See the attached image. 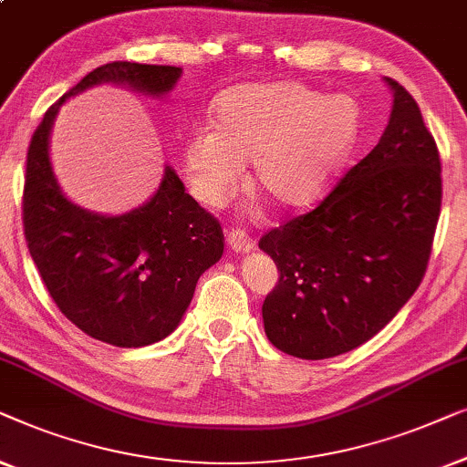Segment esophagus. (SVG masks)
<instances>
[{
	"label": "esophagus",
	"instance_id": "34e87169",
	"mask_svg": "<svg viewBox=\"0 0 467 467\" xmlns=\"http://www.w3.org/2000/svg\"><path fill=\"white\" fill-rule=\"evenodd\" d=\"M226 243H228V247H231L233 252H236V254H247V252H252V249H254L252 239H249L247 233L241 231V228H236V231L228 233Z\"/></svg>",
	"mask_w": 467,
	"mask_h": 467
}]
</instances>
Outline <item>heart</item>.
Wrapping results in <instances>:
<instances>
[{
    "label": "heart",
    "mask_w": 467,
    "mask_h": 467,
    "mask_svg": "<svg viewBox=\"0 0 467 467\" xmlns=\"http://www.w3.org/2000/svg\"><path fill=\"white\" fill-rule=\"evenodd\" d=\"M209 122L190 130L182 152L188 186L207 207H222L236 192L247 159L252 183L268 201L311 205L362 135L356 99L298 82L236 84L213 101Z\"/></svg>",
    "instance_id": "1"
}]
</instances>
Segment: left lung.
<instances>
[{
  "mask_svg": "<svg viewBox=\"0 0 467 467\" xmlns=\"http://www.w3.org/2000/svg\"><path fill=\"white\" fill-rule=\"evenodd\" d=\"M393 108L372 152L313 212L260 239L279 281L262 305L279 351L326 359L364 345L421 284L442 177L440 154L409 90L385 78Z\"/></svg>",
  "mask_w": 467,
  "mask_h": 467,
  "instance_id": "left-lung-1",
  "label": "left lung"
}]
</instances>
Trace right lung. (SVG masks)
Here are the masks:
<instances>
[{"label":"right lung","instance_id":"right-lung-1","mask_svg":"<svg viewBox=\"0 0 467 467\" xmlns=\"http://www.w3.org/2000/svg\"><path fill=\"white\" fill-rule=\"evenodd\" d=\"M180 78L171 65H101L46 111L29 143L23 224L46 290L84 334L124 349L159 343L180 326L196 281L224 254L222 226L171 167L152 199L127 213L76 205L52 173L50 129L69 97L97 84L162 97Z\"/></svg>","mask_w":467,"mask_h":467}]
</instances>
